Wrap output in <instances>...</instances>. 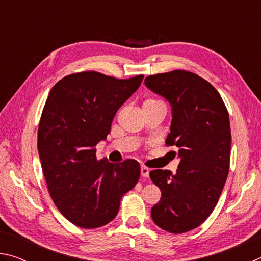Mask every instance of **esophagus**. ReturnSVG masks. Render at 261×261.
I'll return each mask as SVG.
<instances>
[{
	"label": "esophagus",
	"mask_w": 261,
	"mask_h": 261,
	"mask_svg": "<svg viewBox=\"0 0 261 261\" xmlns=\"http://www.w3.org/2000/svg\"><path fill=\"white\" fill-rule=\"evenodd\" d=\"M140 173H141V176H143V177H148V175H149V168L145 167V166H141V168H140Z\"/></svg>",
	"instance_id": "1"
}]
</instances>
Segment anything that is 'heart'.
<instances>
[{
    "label": "heart",
    "instance_id": "obj_1",
    "mask_svg": "<svg viewBox=\"0 0 261 261\" xmlns=\"http://www.w3.org/2000/svg\"><path fill=\"white\" fill-rule=\"evenodd\" d=\"M153 102H160V101L154 100V99H147V100H145L144 103H153Z\"/></svg>",
    "mask_w": 261,
    "mask_h": 261
}]
</instances>
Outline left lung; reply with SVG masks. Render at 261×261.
Wrapping results in <instances>:
<instances>
[{
	"label": "left lung",
	"instance_id": "left-lung-1",
	"mask_svg": "<svg viewBox=\"0 0 261 261\" xmlns=\"http://www.w3.org/2000/svg\"><path fill=\"white\" fill-rule=\"evenodd\" d=\"M145 85L171 107L170 134L166 144L176 146L180 159L176 174L149 173L161 190L152 207L158 227L182 233L199 227L218 204L230 163L229 114L219 92L196 73L174 70L145 78Z\"/></svg>",
	"mask_w": 261,
	"mask_h": 261
}]
</instances>
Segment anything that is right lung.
<instances>
[{"label":"right lung","instance_id":"1","mask_svg":"<svg viewBox=\"0 0 261 261\" xmlns=\"http://www.w3.org/2000/svg\"><path fill=\"white\" fill-rule=\"evenodd\" d=\"M143 78L84 71L62 78L49 92L38 129V152L53 201L77 227L109 223L123 194L138 182V162L98 160L95 145L107 138L115 114Z\"/></svg>","mask_w":261,"mask_h":261}]
</instances>
